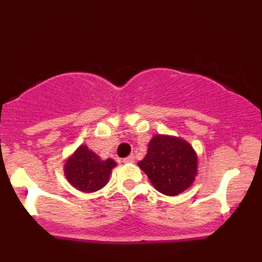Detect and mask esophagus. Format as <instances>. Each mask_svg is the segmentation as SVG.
Masks as SVG:
<instances>
[{"label":"esophagus","instance_id":"34e87169","mask_svg":"<svg viewBox=\"0 0 262 262\" xmlns=\"http://www.w3.org/2000/svg\"><path fill=\"white\" fill-rule=\"evenodd\" d=\"M123 161H124V162H133L134 161V155L130 154L129 156H127V158L123 159Z\"/></svg>","mask_w":262,"mask_h":262}]
</instances>
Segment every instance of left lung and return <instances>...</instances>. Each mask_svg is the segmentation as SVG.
Masks as SVG:
<instances>
[{
	"label": "left lung",
	"mask_w": 262,
	"mask_h": 262,
	"mask_svg": "<svg viewBox=\"0 0 262 262\" xmlns=\"http://www.w3.org/2000/svg\"><path fill=\"white\" fill-rule=\"evenodd\" d=\"M152 186L161 193L176 196L193 182L197 175V155L185 140L169 135H155L148 152L138 162Z\"/></svg>",
	"instance_id": "8db88e82"
}]
</instances>
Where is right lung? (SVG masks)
<instances>
[{
    "instance_id": "1",
    "label": "right lung",
    "mask_w": 262,
    "mask_h": 262,
    "mask_svg": "<svg viewBox=\"0 0 262 262\" xmlns=\"http://www.w3.org/2000/svg\"><path fill=\"white\" fill-rule=\"evenodd\" d=\"M114 166L116 162L112 159L101 160L98 155L82 145L66 161L64 170L66 179L74 187L82 192H95L107 185Z\"/></svg>"
}]
</instances>
